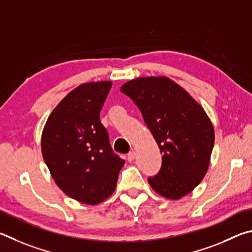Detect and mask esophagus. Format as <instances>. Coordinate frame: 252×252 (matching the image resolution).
<instances>
[{"label":"esophagus","instance_id":"obj_1","mask_svg":"<svg viewBox=\"0 0 252 252\" xmlns=\"http://www.w3.org/2000/svg\"><path fill=\"white\" fill-rule=\"evenodd\" d=\"M135 156H136V153H135V152H129L128 154H127V160H128V161H133Z\"/></svg>","mask_w":252,"mask_h":252}]
</instances>
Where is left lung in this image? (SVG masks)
I'll return each mask as SVG.
<instances>
[{
    "mask_svg": "<svg viewBox=\"0 0 252 252\" xmlns=\"http://www.w3.org/2000/svg\"><path fill=\"white\" fill-rule=\"evenodd\" d=\"M121 92L139 108L162 155L149 185L168 199L187 195L206 175L214 148V126L204 108L167 77L136 78Z\"/></svg>",
    "mask_w": 252,
    "mask_h": 252,
    "instance_id": "obj_1",
    "label": "left lung"
}]
</instances>
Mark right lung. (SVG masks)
I'll use <instances>...</instances> for the list:
<instances>
[{
	"label": "right lung",
	"instance_id": "right-lung-1",
	"mask_svg": "<svg viewBox=\"0 0 252 252\" xmlns=\"http://www.w3.org/2000/svg\"><path fill=\"white\" fill-rule=\"evenodd\" d=\"M110 87L112 82H92L75 88L53 110L42 134L43 158L54 182L87 205L112 195L125 164L99 119Z\"/></svg>",
	"mask_w": 252,
	"mask_h": 252
}]
</instances>
